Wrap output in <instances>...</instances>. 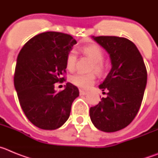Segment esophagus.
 <instances>
[{
	"label": "esophagus",
	"instance_id": "1",
	"mask_svg": "<svg viewBox=\"0 0 158 158\" xmlns=\"http://www.w3.org/2000/svg\"><path fill=\"white\" fill-rule=\"evenodd\" d=\"M88 93H89V92L84 91V90H82V89H80V95H81V96H85V95H87Z\"/></svg>",
	"mask_w": 158,
	"mask_h": 158
}]
</instances>
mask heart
Returning a JSON list of instances; mask_svg holds the SVG:
<instances>
[{"label": "heart", "mask_w": 158, "mask_h": 158, "mask_svg": "<svg viewBox=\"0 0 158 158\" xmlns=\"http://www.w3.org/2000/svg\"><path fill=\"white\" fill-rule=\"evenodd\" d=\"M81 51L88 57L91 58L94 62V65L93 69H94L98 73H102L104 71V65L103 64V60L104 58V54L101 49L96 45H89L83 47ZM77 62V54L74 51H69L66 55L65 58V65L69 70H73ZM96 80V74L94 73H77L71 75L69 81L74 85L82 89H88L94 83Z\"/></svg>", "instance_id": "heart-1"}]
</instances>
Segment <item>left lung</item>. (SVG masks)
<instances>
[{
    "mask_svg": "<svg viewBox=\"0 0 158 158\" xmlns=\"http://www.w3.org/2000/svg\"><path fill=\"white\" fill-rule=\"evenodd\" d=\"M92 38L108 53L111 69L99 85L107 96L90 107V118L100 131L115 132L127 127L140 108L147 82L146 65L135 43L126 38Z\"/></svg>",
    "mask_w": 158,
    "mask_h": 158,
    "instance_id": "left-lung-1",
    "label": "left lung"
}]
</instances>
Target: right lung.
I'll list each match as a JSON object with an SVG mask.
<instances>
[{"mask_svg":"<svg viewBox=\"0 0 158 158\" xmlns=\"http://www.w3.org/2000/svg\"><path fill=\"white\" fill-rule=\"evenodd\" d=\"M76 43L69 35L43 32L25 43L18 54L14 85L19 104L28 120L40 129L62 127L79 96L69 82L62 91L54 90V84L65 80L66 55Z\"/></svg>","mask_w":158,"mask_h":158,"instance_id":"add662e5","label":"right lung"}]
</instances>
